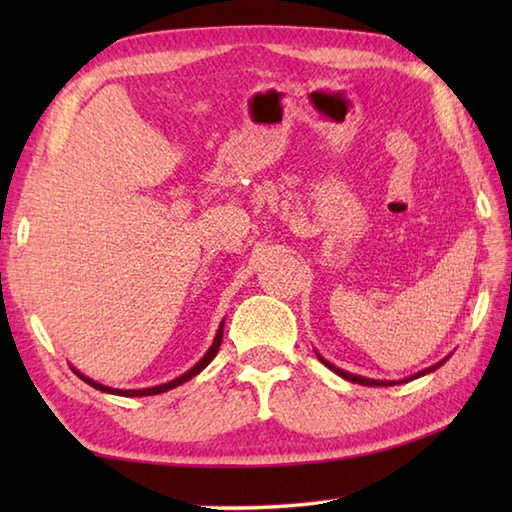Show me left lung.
<instances>
[{
  "label": "left lung",
  "mask_w": 512,
  "mask_h": 512,
  "mask_svg": "<svg viewBox=\"0 0 512 512\" xmlns=\"http://www.w3.org/2000/svg\"><path fill=\"white\" fill-rule=\"evenodd\" d=\"M317 352V350H314ZM317 356H319V361L328 367V369H332L334 374H339L341 378H345V380H352V383H358V385H367V387H391V385H398V383H407V380H413V378H420V376H424V374H431V372H436V369L440 367V365H444L449 361V356H444L440 363H436V365H431V367H427V369H422V372H418V374H413V376H409V378H402V380H374V378H365V376H356V374H350V372H345V369H341V367H336V365H332L330 361H325V358L317 352Z\"/></svg>",
  "instance_id": "left-lung-1"
}]
</instances>
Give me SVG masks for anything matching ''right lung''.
I'll return each instance as SVG.
<instances>
[{
  "label": "right lung",
  "mask_w": 512,
  "mask_h": 512,
  "mask_svg": "<svg viewBox=\"0 0 512 512\" xmlns=\"http://www.w3.org/2000/svg\"><path fill=\"white\" fill-rule=\"evenodd\" d=\"M222 336H224V319H222V323H220V328H217V332H215V339H213V343H211V347L209 350H206V354L200 358L198 363H195L189 372H184L182 376H178V378H173V380H169V383H162V385H156V387H147V389H114V387H107V385H101V383H96V380H92L90 376H85V374H81L79 369H74L72 365V372L79 376L81 380H85V383H88L90 387H94V389H99V391H103V394H114V396H156V394H165V391H169V389H173V387H178V385H182V383H187V380H191L193 376H198L202 369L209 365L213 358H215V354H217V350H220V345H222Z\"/></svg>",
  "instance_id": "add662e5"
}]
</instances>
